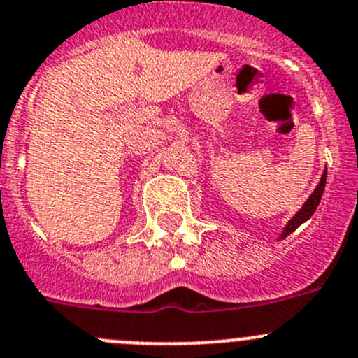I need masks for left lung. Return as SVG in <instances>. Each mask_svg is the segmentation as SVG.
Masks as SVG:
<instances>
[{
	"mask_svg": "<svg viewBox=\"0 0 358 358\" xmlns=\"http://www.w3.org/2000/svg\"><path fill=\"white\" fill-rule=\"evenodd\" d=\"M325 183H327V171L323 173L322 182L318 183V187H316L315 192L310 194V198L307 199L306 205H303L302 208L299 210V213H296V215L293 217V219L288 222V226H286V228H285V233H282V238H286V236H288L289 233L295 231V229L299 228V226L302 224V222H306V220L309 219V217L313 215V213H315V210L318 208V205H320V199H322V196H323V189H325Z\"/></svg>",
	"mask_w": 358,
	"mask_h": 358,
	"instance_id": "8db88e82",
	"label": "left lung"
}]
</instances>
